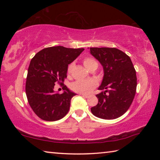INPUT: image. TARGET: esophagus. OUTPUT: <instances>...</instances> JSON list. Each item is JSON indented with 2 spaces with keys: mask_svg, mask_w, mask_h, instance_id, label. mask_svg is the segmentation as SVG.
I'll return each mask as SVG.
<instances>
[{
  "mask_svg": "<svg viewBox=\"0 0 160 160\" xmlns=\"http://www.w3.org/2000/svg\"><path fill=\"white\" fill-rule=\"evenodd\" d=\"M80 95H82V97H85V98H88V97H89V95H88V94H80Z\"/></svg>",
  "mask_w": 160,
  "mask_h": 160,
  "instance_id": "1",
  "label": "esophagus"
}]
</instances>
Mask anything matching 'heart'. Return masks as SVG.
<instances>
[{"mask_svg": "<svg viewBox=\"0 0 160 160\" xmlns=\"http://www.w3.org/2000/svg\"><path fill=\"white\" fill-rule=\"evenodd\" d=\"M83 64L87 69L90 70L94 66L97 67V61L94 58L91 57H86L83 59ZM74 64L70 63L68 68V73L70 74ZM97 86V82L93 79H87V80H77L72 83L71 88L77 92L88 94L91 92Z\"/></svg>", "mask_w": 160, "mask_h": 160, "instance_id": "b5f03b06", "label": "heart"}]
</instances>
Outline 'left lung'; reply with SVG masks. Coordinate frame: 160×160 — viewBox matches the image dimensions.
Listing matches in <instances>:
<instances>
[{
	"instance_id": "left-lung-1",
	"label": "left lung",
	"mask_w": 160,
	"mask_h": 160,
	"mask_svg": "<svg viewBox=\"0 0 160 160\" xmlns=\"http://www.w3.org/2000/svg\"><path fill=\"white\" fill-rule=\"evenodd\" d=\"M103 67L104 76L97 94L98 104L91 108L94 116L115 119L124 114L134 99L137 87L135 70L128 55L116 48H90Z\"/></svg>"
}]
</instances>
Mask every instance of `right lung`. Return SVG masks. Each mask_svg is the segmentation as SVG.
<instances>
[{"instance_id": "obj_1", "label": "right lung", "mask_w": 160, "mask_h": 160, "mask_svg": "<svg viewBox=\"0 0 160 160\" xmlns=\"http://www.w3.org/2000/svg\"><path fill=\"white\" fill-rule=\"evenodd\" d=\"M84 48H70L61 46L44 48L29 63L25 90L34 112L44 121L61 119L68 112L70 100L76 94L63 85V92L53 90L55 83L62 84L67 78L68 64L77 58Z\"/></svg>"}]
</instances>
